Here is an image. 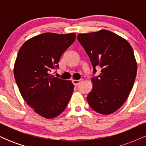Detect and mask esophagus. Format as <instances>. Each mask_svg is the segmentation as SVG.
Here are the masks:
<instances>
[{"instance_id":"1","label":"esophagus","mask_w":146,"mask_h":146,"mask_svg":"<svg viewBox=\"0 0 146 146\" xmlns=\"http://www.w3.org/2000/svg\"><path fill=\"white\" fill-rule=\"evenodd\" d=\"M82 80H73V84L75 85V86H78L79 84L82 82Z\"/></svg>"}]
</instances>
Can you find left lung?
<instances>
[{"label": "left lung", "mask_w": 146, "mask_h": 146, "mask_svg": "<svg viewBox=\"0 0 146 146\" xmlns=\"http://www.w3.org/2000/svg\"><path fill=\"white\" fill-rule=\"evenodd\" d=\"M78 40L89 57L93 73L95 68H101V73L91 79L88 104L102 115L115 113L126 101L136 78L137 64L132 46L124 38L105 29L79 33Z\"/></svg>", "instance_id": "obj_1"}]
</instances>
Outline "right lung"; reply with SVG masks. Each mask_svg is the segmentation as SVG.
Listing matches in <instances>:
<instances>
[{
    "label": "right lung",
    "mask_w": 146,
    "mask_h": 146,
    "mask_svg": "<svg viewBox=\"0 0 146 146\" xmlns=\"http://www.w3.org/2000/svg\"><path fill=\"white\" fill-rule=\"evenodd\" d=\"M74 33H44L26 41L20 48L14 75L20 93L34 111L46 119L54 118L66 108L74 85L50 74L59 67L62 53L73 44Z\"/></svg>",
    "instance_id": "right-lung-1"
}]
</instances>
